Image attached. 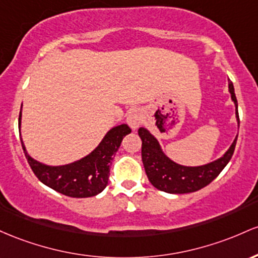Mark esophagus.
<instances>
[{
  "label": "esophagus",
  "mask_w": 258,
  "mask_h": 258,
  "mask_svg": "<svg viewBox=\"0 0 258 258\" xmlns=\"http://www.w3.org/2000/svg\"><path fill=\"white\" fill-rule=\"evenodd\" d=\"M126 121H128L130 128L137 129L141 124V121H143V117H141V113L138 109H133V111L129 112L128 117H126Z\"/></svg>",
  "instance_id": "esophagus-1"
}]
</instances>
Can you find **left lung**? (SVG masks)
Here are the masks:
<instances>
[{
    "label": "left lung",
    "mask_w": 258,
    "mask_h": 258,
    "mask_svg": "<svg viewBox=\"0 0 258 258\" xmlns=\"http://www.w3.org/2000/svg\"><path fill=\"white\" fill-rule=\"evenodd\" d=\"M229 91L236 106V117L239 119L238 100L231 82H229ZM138 134L143 141L141 157L150 183L158 190L169 194L195 192L207 186L219 175V173L224 169L228 162L233 157L236 140H238L236 138L225 155L212 163L201 167H184L167 158L162 153L157 140L146 129L139 128Z\"/></svg>",
    "instance_id": "1"
}]
</instances>
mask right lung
Instances as JSON below:
<instances>
[{"label":"right lung","instance_id":"1","mask_svg":"<svg viewBox=\"0 0 258 258\" xmlns=\"http://www.w3.org/2000/svg\"><path fill=\"white\" fill-rule=\"evenodd\" d=\"M20 124V113H19ZM132 133L126 124L111 129L90 155L80 161L62 167H48L28 155L22 143L29 166L40 181L69 198H91L108 184L109 167L121 140Z\"/></svg>","mask_w":258,"mask_h":258}]
</instances>
